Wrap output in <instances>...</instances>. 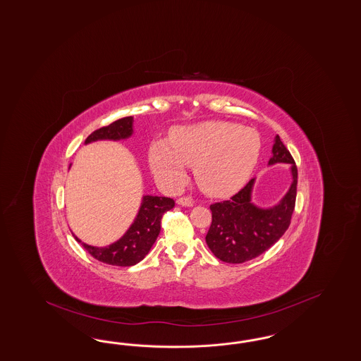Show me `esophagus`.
Segmentation results:
<instances>
[{
    "instance_id": "esophagus-1",
    "label": "esophagus",
    "mask_w": 361,
    "mask_h": 361,
    "mask_svg": "<svg viewBox=\"0 0 361 361\" xmlns=\"http://www.w3.org/2000/svg\"><path fill=\"white\" fill-rule=\"evenodd\" d=\"M177 204L181 205V207H193L195 201L192 199H188V197H180L177 200Z\"/></svg>"
}]
</instances>
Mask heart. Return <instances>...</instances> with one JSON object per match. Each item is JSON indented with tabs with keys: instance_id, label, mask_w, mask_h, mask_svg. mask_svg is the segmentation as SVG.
I'll return each mask as SVG.
<instances>
[{
	"instance_id": "heart-1",
	"label": "heart",
	"mask_w": 361,
	"mask_h": 361,
	"mask_svg": "<svg viewBox=\"0 0 361 361\" xmlns=\"http://www.w3.org/2000/svg\"><path fill=\"white\" fill-rule=\"evenodd\" d=\"M262 137L249 126L229 121L183 125L171 130L168 141L153 140L148 150L156 180L177 190L187 181V166L202 192L214 197L235 193L248 181L262 153Z\"/></svg>"
}]
</instances>
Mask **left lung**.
<instances>
[{
	"instance_id": "1",
	"label": "left lung",
	"mask_w": 361,
	"mask_h": 361,
	"mask_svg": "<svg viewBox=\"0 0 361 361\" xmlns=\"http://www.w3.org/2000/svg\"><path fill=\"white\" fill-rule=\"evenodd\" d=\"M290 164L292 184L277 204L262 208L253 204L252 190L256 178H252L233 197L212 204V224L205 241L212 253L221 262L241 264L260 256L286 233L296 202L298 168L281 142L274 137L269 165Z\"/></svg>"
}]
</instances>
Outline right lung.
Wrapping results in <instances>:
<instances>
[{
  "label": "right lung",
  "mask_w": 361,
  "mask_h": 361,
  "mask_svg": "<svg viewBox=\"0 0 361 361\" xmlns=\"http://www.w3.org/2000/svg\"><path fill=\"white\" fill-rule=\"evenodd\" d=\"M133 135V117H124L114 121L108 126L99 128L90 136H87L85 144L101 140H126ZM174 207V200L160 196H144L136 219L128 228L124 236L106 247H93L82 243L78 237L75 240L99 262L117 265L132 267L141 262L149 252L152 245L157 240L161 229L162 214L171 211Z\"/></svg>",
  "instance_id": "obj_1"
}]
</instances>
